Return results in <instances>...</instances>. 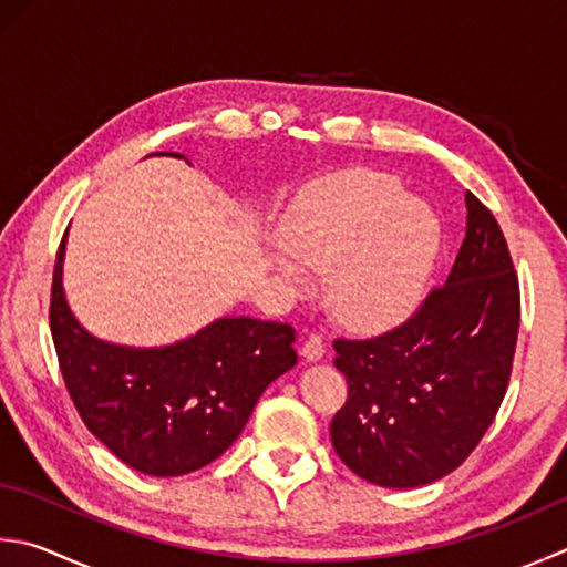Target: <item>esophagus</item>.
I'll return each instance as SVG.
<instances>
[{
  "label": "esophagus",
  "instance_id": "esophagus-1",
  "mask_svg": "<svg viewBox=\"0 0 567 567\" xmlns=\"http://www.w3.org/2000/svg\"><path fill=\"white\" fill-rule=\"evenodd\" d=\"M299 353H302L307 361H319L321 357H324V341H321L319 334H309L302 343V349H299Z\"/></svg>",
  "mask_w": 567,
  "mask_h": 567
}]
</instances>
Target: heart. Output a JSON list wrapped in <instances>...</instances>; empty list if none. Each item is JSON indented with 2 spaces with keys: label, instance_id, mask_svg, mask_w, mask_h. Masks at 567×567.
Masks as SVG:
<instances>
[{
  "label": "heart",
  "instance_id": "b5f03b06",
  "mask_svg": "<svg viewBox=\"0 0 567 567\" xmlns=\"http://www.w3.org/2000/svg\"><path fill=\"white\" fill-rule=\"evenodd\" d=\"M282 250L270 252L280 280L305 290L329 270L337 315L361 329L408 319L427 295L442 252V224L393 176L347 169L309 184L280 220Z\"/></svg>",
  "mask_w": 567,
  "mask_h": 567
}]
</instances>
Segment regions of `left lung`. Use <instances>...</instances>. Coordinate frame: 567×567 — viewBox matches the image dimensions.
I'll return each instance as SVG.
<instances>
[{"label": "left lung", "mask_w": 567, "mask_h": 567, "mask_svg": "<svg viewBox=\"0 0 567 567\" xmlns=\"http://www.w3.org/2000/svg\"><path fill=\"white\" fill-rule=\"evenodd\" d=\"M447 280L381 337L337 339L349 398L331 445L361 480L413 489L454 472L494 423L512 375L520 297L502 228L472 192Z\"/></svg>", "instance_id": "1"}]
</instances>
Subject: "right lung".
Returning <instances> with one entry per match:
<instances>
[{"label": "right lung", "mask_w": 567, "mask_h": 567, "mask_svg": "<svg viewBox=\"0 0 567 567\" xmlns=\"http://www.w3.org/2000/svg\"><path fill=\"white\" fill-rule=\"evenodd\" d=\"M63 258L65 236L51 285L63 381L85 427L132 470L182 476L206 467L238 440L265 388L297 363L295 329L252 317H220L169 347L97 339L71 312Z\"/></svg>", "instance_id": "right-lung-1"}]
</instances>
